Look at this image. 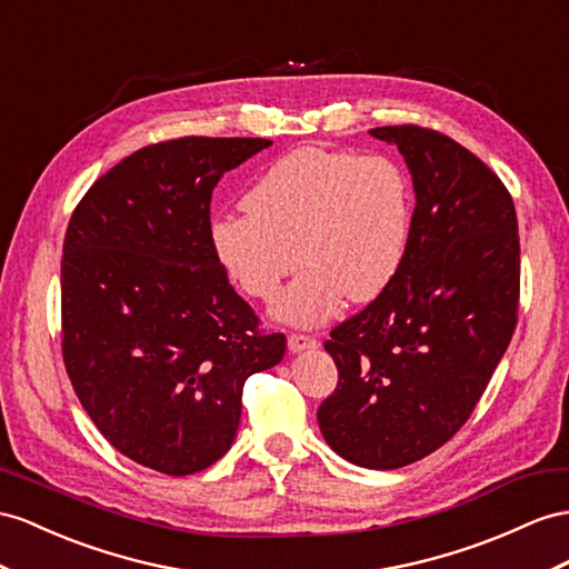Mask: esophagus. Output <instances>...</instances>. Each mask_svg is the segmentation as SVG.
I'll use <instances>...</instances> for the list:
<instances>
[{"label":"esophagus","mask_w":569,"mask_h":569,"mask_svg":"<svg viewBox=\"0 0 569 569\" xmlns=\"http://www.w3.org/2000/svg\"><path fill=\"white\" fill-rule=\"evenodd\" d=\"M317 348V339L305 337V333H290L288 337V351L290 353H302V351H312Z\"/></svg>","instance_id":"esophagus-1"}]
</instances>
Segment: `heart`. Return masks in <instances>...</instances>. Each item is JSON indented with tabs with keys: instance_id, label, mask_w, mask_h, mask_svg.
<instances>
[{
	"instance_id": "heart-1",
	"label": "heart",
	"mask_w": 569,
	"mask_h": 569,
	"mask_svg": "<svg viewBox=\"0 0 569 569\" xmlns=\"http://www.w3.org/2000/svg\"><path fill=\"white\" fill-rule=\"evenodd\" d=\"M242 207L247 216L211 223L218 261L247 296L271 302L300 259L308 267L273 315L317 327L343 296L368 302L395 279L411 226V184L387 156L302 146L259 174Z\"/></svg>"
}]
</instances>
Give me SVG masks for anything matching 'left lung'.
Instances as JSON below:
<instances>
[{"mask_svg":"<svg viewBox=\"0 0 569 569\" xmlns=\"http://www.w3.org/2000/svg\"><path fill=\"white\" fill-rule=\"evenodd\" d=\"M411 172L416 209L395 279L331 331L339 385L317 411L339 457L401 469L471 416L517 325L515 201L483 160L432 129L377 127Z\"/></svg>","mask_w":569,"mask_h":569,"instance_id":"8db88e82","label":"left lung"}]
</instances>
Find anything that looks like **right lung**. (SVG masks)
I'll use <instances>...</instances> for the list:
<instances>
[{"label": "right lung", "instance_id": "1", "mask_svg": "<svg viewBox=\"0 0 569 569\" xmlns=\"http://www.w3.org/2000/svg\"><path fill=\"white\" fill-rule=\"evenodd\" d=\"M269 139L184 137L146 146L100 178L62 259V353L86 413L132 461L187 476L238 435L242 387L279 366L211 244V194Z\"/></svg>", "mask_w": 569, "mask_h": 569}]
</instances>
